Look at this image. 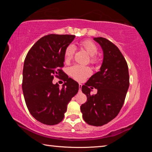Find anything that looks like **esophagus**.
<instances>
[{
  "label": "esophagus",
  "instance_id": "esophagus-1",
  "mask_svg": "<svg viewBox=\"0 0 152 152\" xmlns=\"http://www.w3.org/2000/svg\"><path fill=\"white\" fill-rule=\"evenodd\" d=\"M81 88H82V84L79 83V91H81Z\"/></svg>",
  "mask_w": 152,
  "mask_h": 152
}]
</instances>
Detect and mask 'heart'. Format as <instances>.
Wrapping results in <instances>:
<instances>
[{"instance_id":"obj_1","label":"heart","mask_w":152,"mask_h":152,"mask_svg":"<svg viewBox=\"0 0 152 152\" xmlns=\"http://www.w3.org/2000/svg\"><path fill=\"white\" fill-rule=\"evenodd\" d=\"M80 46L91 56V61L92 63H96L97 58L95 56L98 53L97 46L91 40H85L80 43ZM75 48L73 45H69L66 48L64 52V59L66 61H70L72 59ZM91 69L88 66L74 65L69 70V73L72 77L78 81H82L91 74Z\"/></svg>"}]
</instances>
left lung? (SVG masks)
Wrapping results in <instances>:
<instances>
[{
	"mask_svg": "<svg viewBox=\"0 0 152 152\" xmlns=\"http://www.w3.org/2000/svg\"><path fill=\"white\" fill-rule=\"evenodd\" d=\"M103 51V60L100 71L93 74L82 91L87 101L80 110L84 121L93 126L107 124L117 116L124 103L129 86L127 64L116 45L103 37H94ZM97 93L91 95V89Z\"/></svg>",
	"mask_w": 152,
	"mask_h": 152,
	"instance_id": "left-lung-1",
	"label": "left lung"
}]
</instances>
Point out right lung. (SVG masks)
Listing matches in <instances>:
<instances>
[{
	"mask_svg": "<svg viewBox=\"0 0 152 152\" xmlns=\"http://www.w3.org/2000/svg\"><path fill=\"white\" fill-rule=\"evenodd\" d=\"M76 36L50 34L41 38L29 51L23 70L22 89L31 115L45 125L58 124L63 120L67 105L78 91V83L64 74L66 48ZM66 82L60 89L53 84L54 76Z\"/></svg>",
	"mask_w": 152,
	"mask_h": 152,
	"instance_id": "1",
	"label": "right lung"
}]
</instances>
